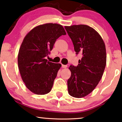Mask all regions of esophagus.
Listing matches in <instances>:
<instances>
[{
  "label": "esophagus",
  "instance_id": "obj_1",
  "mask_svg": "<svg viewBox=\"0 0 122 122\" xmlns=\"http://www.w3.org/2000/svg\"><path fill=\"white\" fill-rule=\"evenodd\" d=\"M61 67H62L63 68H67V66H66V65L61 64Z\"/></svg>",
  "mask_w": 122,
  "mask_h": 122
}]
</instances>
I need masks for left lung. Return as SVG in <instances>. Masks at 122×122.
<instances>
[{
  "label": "left lung",
  "instance_id": "1",
  "mask_svg": "<svg viewBox=\"0 0 122 122\" xmlns=\"http://www.w3.org/2000/svg\"><path fill=\"white\" fill-rule=\"evenodd\" d=\"M76 54L81 58L76 66H70L71 76L68 80L70 96L83 98L95 89L102 77L106 66L105 43L96 30L86 25L66 26Z\"/></svg>",
  "mask_w": 122,
  "mask_h": 122
}]
</instances>
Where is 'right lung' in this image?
Listing matches in <instances>:
<instances>
[{"mask_svg":"<svg viewBox=\"0 0 122 122\" xmlns=\"http://www.w3.org/2000/svg\"><path fill=\"white\" fill-rule=\"evenodd\" d=\"M66 32L61 25L46 23L33 28L26 35L20 47L18 64L26 87L36 94L44 95L52 88L59 63L47 61L56 40Z\"/></svg>","mask_w":122,"mask_h":122,"instance_id":"right-lung-1","label":"right lung"}]
</instances>
